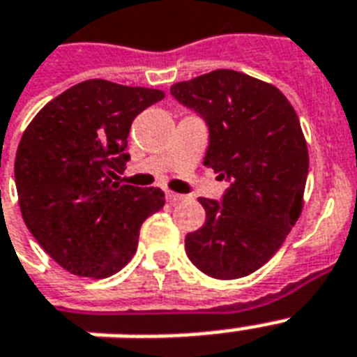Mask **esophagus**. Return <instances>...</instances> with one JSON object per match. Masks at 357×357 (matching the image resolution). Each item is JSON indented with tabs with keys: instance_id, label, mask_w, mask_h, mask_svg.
<instances>
[{
	"instance_id": "34e87169",
	"label": "esophagus",
	"mask_w": 357,
	"mask_h": 357,
	"mask_svg": "<svg viewBox=\"0 0 357 357\" xmlns=\"http://www.w3.org/2000/svg\"><path fill=\"white\" fill-rule=\"evenodd\" d=\"M167 200L170 204H176V202L185 200V195H178V192H172V190H167Z\"/></svg>"
}]
</instances>
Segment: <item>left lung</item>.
<instances>
[{
  "mask_svg": "<svg viewBox=\"0 0 357 357\" xmlns=\"http://www.w3.org/2000/svg\"><path fill=\"white\" fill-rule=\"evenodd\" d=\"M170 92L206 120L204 165L231 181L222 202L198 198L206 224L185 237L187 255L217 280L248 276L280 250L304 207L310 155L298 116L276 86L235 70Z\"/></svg>",
  "mask_w": 357,
  "mask_h": 357,
  "instance_id": "8db88e82",
  "label": "left lung"
}]
</instances>
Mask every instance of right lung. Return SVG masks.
Returning <instances> with one entry per match:
<instances>
[{"mask_svg":"<svg viewBox=\"0 0 357 357\" xmlns=\"http://www.w3.org/2000/svg\"><path fill=\"white\" fill-rule=\"evenodd\" d=\"M165 92L105 79L74 85L46 103L14 161L20 211L64 271L109 278L137 252L140 226L165 206L157 187L120 185L135 116Z\"/></svg>","mask_w":357,"mask_h":357,"instance_id":"add662e5","label":"right lung"}]
</instances>
